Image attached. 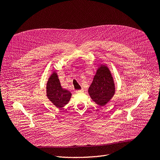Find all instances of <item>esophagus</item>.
<instances>
[{"label":"esophagus","instance_id":"1","mask_svg":"<svg viewBox=\"0 0 160 160\" xmlns=\"http://www.w3.org/2000/svg\"><path fill=\"white\" fill-rule=\"evenodd\" d=\"M77 93H81V92H83V89L82 88L81 90H78L76 91Z\"/></svg>","mask_w":160,"mask_h":160}]
</instances>
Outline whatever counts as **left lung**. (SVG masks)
Masks as SVG:
<instances>
[{
  "instance_id": "8db88e82",
  "label": "left lung",
  "mask_w": 160,
  "mask_h": 160,
  "mask_svg": "<svg viewBox=\"0 0 160 160\" xmlns=\"http://www.w3.org/2000/svg\"><path fill=\"white\" fill-rule=\"evenodd\" d=\"M88 92L92 101L101 106H105L115 95V82L107 66H99Z\"/></svg>"
}]
</instances>
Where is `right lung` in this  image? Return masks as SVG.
I'll use <instances>...</instances> for the list:
<instances>
[{
    "mask_svg": "<svg viewBox=\"0 0 160 160\" xmlns=\"http://www.w3.org/2000/svg\"><path fill=\"white\" fill-rule=\"evenodd\" d=\"M46 94L49 100L58 108H63L70 100L72 93L62 88L56 71H54L48 79Z\"/></svg>",
    "mask_w": 160,
    "mask_h": 160,
    "instance_id": "add662e5",
    "label": "right lung"
}]
</instances>
